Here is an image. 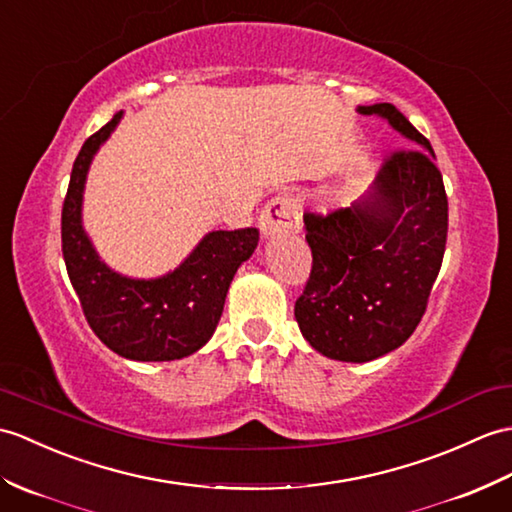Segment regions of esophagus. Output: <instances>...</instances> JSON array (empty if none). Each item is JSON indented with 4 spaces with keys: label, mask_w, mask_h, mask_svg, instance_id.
Instances as JSON below:
<instances>
[{
    "label": "esophagus",
    "mask_w": 512,
    "mask_h": 512,
    "mask_svg": "<svg viewBox=\"0 0 512 512\" xmlns=\"http://www.w3.org/2000/svg\"><path fill=\"white\" fill-rule=\"evenodd\" d=\"M301 229V207L292 196L272 198L259 216V231L264 237L277 233L299 231Z\"/></svg>",
    "instance_id": "34e87169"
}]
</instances>
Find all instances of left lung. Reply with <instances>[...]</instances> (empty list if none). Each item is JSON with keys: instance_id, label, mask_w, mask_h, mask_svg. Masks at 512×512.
I'll return each instance as SVG.
<instances>
[{"instance_id": "8db88e82", "label": "left lung", "mask_w": 512, "mask_h": 512, "mask_svg": "<svg viewBox=\"0 0 512 512\" xmlns=\"http://www.w3.org/2000/svg\"><path fill=\"white\" fill-rule=\"evenodd\" d=\"M410 141L373 187L329 216L305 213L312 275L294 305L303 338L325 358L371 362L399 349L425 314L447 242V196L436 154L388 102L358 106Z\"/></svg>"}]
</instances>
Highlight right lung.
I'll return each instance as SVG.
<instances>
[{"instance_id":"right-lung-1","label":"right lung","mask_w":512,"mask_h":512,"mask_svg":"<svg viewBox=\"0 0 512 512\" xmlns=\"http://www.w3.org/2000/svg\"><path fill=\"white\" fill-rule=\"evenodd\" d=\"M122 115L91 135L74 161L61 222L67 275L87 323L111 351L137 362L181 360L213 336L229 285L255 253L259 231H211L174 270L154 279H133L106 266L82 227V198L95 152Z\"/></svg>"}]
</instances>
